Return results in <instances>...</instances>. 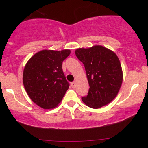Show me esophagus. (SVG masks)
Here are the masks:
<instances>
[{"mask_svg":"<svg viewBox=\"0 0 148 148\" xmlns=\"http://www.w3.org/2000/svg\"><path fill=\"white\" fill-rule=\"evenodd\" d=\"M71 86H72V88H75V87H76V82H75V81L72 82V84H71Z\"/></svg>","mask_w":148,"mask_h":148,"instance_id":"obj_1","label":"esophagus"}]
</instances>
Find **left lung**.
Instances as JSON below:
<instances>
[{"instance_id":"left-lung-1","label":"left lung","mask_w":148,"mask_h":148,"mask_svg":"<svg viewBox=\"0 0 148 148\" xmlns=\"http://www.w3.org/2000/svg\"><path fill=\"white\" fill-rule=\"evenodd\" d=\"M76 57L84 64L89 90L81 98L85 104L99 108L109 103L117 96L123 83V70L114 52L102 46L77 49Z\"/></svg>"}]
</instances>
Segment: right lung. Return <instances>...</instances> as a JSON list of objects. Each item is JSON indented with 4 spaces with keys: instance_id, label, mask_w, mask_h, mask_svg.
I'll return each instance as SVG.
<instances>
[{
    "instance_id": "obj_1",
    "label": "right lung",
    "mask_w": 148,
    "mask_h": 148,
    "mask_svg": "<svg viewBox=\"0 0 148 148\" xmlns=\"http://www.w3.org/2000/svg\"><path fill=\"white\" fill-rule=\"evenodd\" d=\"M70 50H42L30 58L23 73L25 90L34 103L45 109L62 101L69 84L62 71V62Z\"/></svg>"
}]
</instances>
